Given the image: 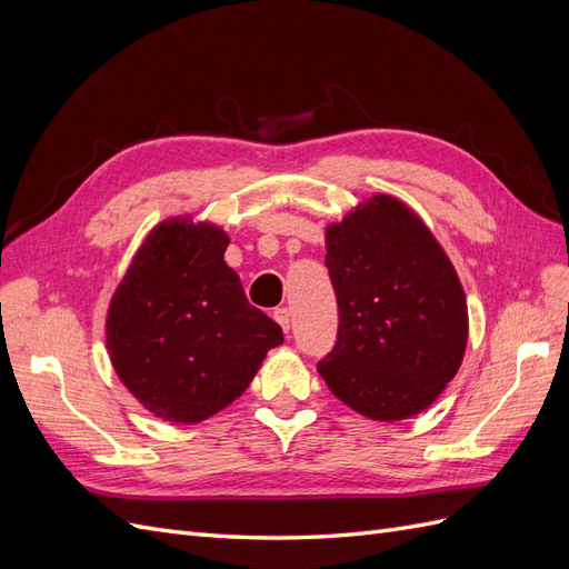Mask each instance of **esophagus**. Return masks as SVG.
Listing matches in <instances>:
<instances>
[{"mask_svg": "<svg viewBox=\"0 0 569 569\" xmlns=\"http://www.w3.org/2000/svg\"><path fill=\"white\" fill-rule=\"evenodd\" d=\"M272 318L280 322V327H282L284 332H289V327H291V311H289V308H274Z\"/></svg>", "mask_w": 569, "mask_h": 569, "instance_id": "esophagus-1", "label": "esophagus"}]
</instances>
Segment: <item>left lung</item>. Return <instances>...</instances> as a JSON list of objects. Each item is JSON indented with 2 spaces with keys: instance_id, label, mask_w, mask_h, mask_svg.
I'll use <instances>...</instances> for the list:
<instances>
[{
  "instance_id": "obj_1",
  "label": "left lung",
  "mask_w": 569,
  "mask_h": 569,
  "mask_svg": "<svg viewBox=\"0 0 569 569\" xmlns=\"http://www.w3.org/2000/svg\"><path fill=\"white\" fill-rule=\"evenodd\" d=\"M339 306L335 349L318 372L370 420L418 416L468 347V301L449 256L416 211L375 194L325 232Z\"/></svg>"
}]
</instances>
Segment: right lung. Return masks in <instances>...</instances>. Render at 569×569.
I'll return each instance as SVG.
<instances>
[{"instance_id":"add662e5","label":"right lung","mask_w":569,"mask_h":569,"mask_svg":"<svg viewBox=\"0 0 569 569\" xmlns=\"http://www.w3.org/2000/svg\"><path fill=\"white\" fill-rule=\"evenodd\" d=\"M228 234L189 216L137 249L107 316L116 375L153 416L194 425L251 385L282 327L247 301L226 263Z\"/></svg>"}]
</instances>
